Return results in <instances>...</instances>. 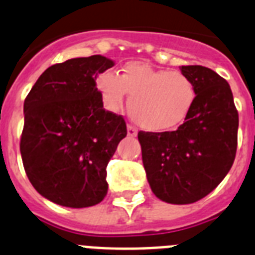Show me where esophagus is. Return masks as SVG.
I'll return each instance as SVG.
<instances>
[{
  "label": "esophagus",
  "instance_id": "obj_1",
  "mask_svg": "<svg viewBox=\"0 0 255 255\" xmlns=\"http://www.w3.org/2000/svg\"><path fill=\"white\" fill-rule=\"evenodd\" d=\"M127 134L128 137H136L137 136V129L132 126H127Z\"/></svg>",
  "mask_w": 255,
  "mask_h": 255
}]
</instances>
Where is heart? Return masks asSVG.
Wrapping results in <instances>:
<instances>
[{"label":"heart","mask_w":255,"mask_h":255,"mask_svg":"<svg viewBox=\"0 0 255 255\" xmlns=\"http://www.w3.org/2000/svg\"><path fill=\"white\" fill-rule=\"evenodd\" d=\"M96 86L110 112H118L126 94L129 95V117L150 132H167L178 127L196 100V88L189 75L158 69L142 61L126 63L119 75L110 70L101 73Z\"/></svg>","instance_id":"b5f03b06"}]
</instances>
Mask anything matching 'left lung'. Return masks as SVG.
<instances>
[{"label":"left lung","mask_w":255,"mask_h":255,"mask_svg":"<svg viewBox=\"0 0 255 255\" xmlns=\"http://www.w3.org/2000/svg\"><path fill=\"white\" fill-rule=\"evenodd\" d=\"M196 88L183 125L172 132H138L151 191L170 204H191L207 196L229 173L238 147L239 114L231 88L214 70L181 66Z\"/></svg>","instance_id":"8db88e82"}]
</instances>
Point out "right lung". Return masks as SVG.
Returning <instances> with one entry per match:
<instances>
[{"label":"right lung","mask_w":255,"mask_h":255,"mask_svg":"<svg viewBox=\"0 0 255 255\" xmlns=\"http://www.w3.org/2000/svg\"><path fill=\"white\" fill-rule=\"evenodd\" d=\"M114 66L101 55L50 66L24 101L23 165L37 191L55 204L87 208L106 196V167L122 138L123 117L104 109L97 75Z\"/></svg>","instance_id":"add662e5"}]
</instances>
